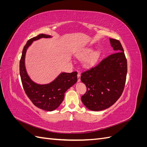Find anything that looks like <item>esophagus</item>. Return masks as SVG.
Segmentation results:
<instances>
[{"label": "esophagus", "mask_w": 147, "mask_h": 147, "mask_svg": "<svg viewBox=\"0 0 147 147\" xmlns=\"http://www.w3.org/2000/svg\"><path fill=\"white\" fill-rule=\"evenodd\" d=\"M77 76H78V82H80V80H81V79H80V76H81V75H80V73H78V74H77Z\"/></svg>", "instance_id": "obj_1"}]
</instances>
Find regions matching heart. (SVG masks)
<instances>
[{
    "label": "heart",
    "instance_id": "b5f03b06",
    "mask_svg": "<svg viewBox=\"0 0 147 147\" xmlns=\"http://www.w3.org/2000/svg\"><path fill=\"white\" fill-rule=\"evenodd\" d=\"M90 51V49H86V50H83L82 53L80 54L81 56H83L84 55H86ZM97 56V53L96 51H93L91 52L90 53H89L88 55H86L85 57H84L83 61V63L85 64H91L93 61L95 60V59L96 58V57Z\"/></svg>",
    "mask_w": 147,
    "mask_h": 147
}]
</instances>
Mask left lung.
Masks as SVG:
<instances>
[{
  "label": "left lung",
  "mask_w": 147,
  "mask_h": 147,
  "mask_svg": "<svg viewBox=\"0 0 147 147\" xmlns=\"http://www.w3.org/2000/svg\"><path fill=\"white\" fill-rule=\"evenodd\" d=\"M115 53L81 74L86 92L81 97L86 107L92 111L107 109L121 96L125 86L127 59L118 40L110 38Z\"/></svg>",
  "instance_id": "left-lung-1"
}]
</instances>
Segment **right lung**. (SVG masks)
Here are the masks:
<instances>
[{
  "mask_svg": "<svg viewBox=\"0 0 147 147\" xmlns=\"http://www.w3.org/2000/svg\"><path fill=\"white\" fill-rule=\"evenodd\" d=\"M43 37L49 38L50 36L41 34L29 39L26 43L20 61V74L25 93L33 104L39 109L51 112L58 107L64 98L65 91L77 82V72L62 73L53 82L43 85L31 80L24 65L26 50L34 40Z\"/></svg>",
  "mask_w": 147,
  "mask_h": 147,
  "instance_id": "add662e5",
  "label": "right lung"
}]
</instances>
